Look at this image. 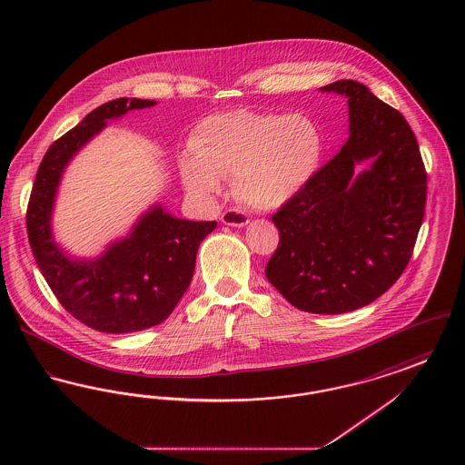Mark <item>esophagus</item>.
Instances as JSON below:
<instances>
[{"mask_svg": "<svg viewBox=\"0 0 465 465\" xmlns=\"http://www.w3.org/2000/svg\"><path fill=\"white\" fill-rule=\"evenodd\" d=\"M222 222L228 226H245L249 223V216L243 213L242 209L232 207L223 213Z\"/></svg>", "mask_w": 465, "mask_h": 465, "instance_id": "obj_1", "label": "esophagus"}]
</instances>
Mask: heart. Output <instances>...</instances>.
<instances>
[{
	"instance_id": "obj_1",
	"label": "heart",
	"mask_w": 465,
	"mask_h": 465,
	"mask_svg": "<svg viewBox=\"0 0 465 465\" xmlns=\"http://www.w3.org/2000/svg\"><path fill=\"white\" fill-rule=\"evenodd\" d=\"M192 152L179 160L184 186L200 197L222 192V177L235 176L239 197L273 209L294 199L322 160V135L302 113L237 110L202 120Z\"/></svg>"
}]
</instances>
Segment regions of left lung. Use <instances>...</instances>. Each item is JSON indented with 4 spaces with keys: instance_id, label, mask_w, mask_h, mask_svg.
Instances as JSON below:
<instances>
[{
    "instance_id": "8db88e82",
    "label": "left lung",
    "mask_w": 465,
    "mask_h": 465,
    "mask_svg": "<svg viewBox=\"0 0 465 465\" xmlns=\"http://www.w3.org/2000/svg\"><path fill=\"white\" fill-rule=\"evenodd\" d=\"M322 90L349 99L351 137L272 216L279 245L265 273L292 307L331 315L370 305L401 277L423 220L427 173L398 110L355 80ZM368 157L372 167L351 185L354 163Z\"/></svg>"
}]
</instances>
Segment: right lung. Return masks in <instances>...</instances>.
I'll return each instance as SVG.
<instances>
[{"label": "right lung", "instance_id": "add662e5", "mask_svg": "<svg viewBox=\"0 0 465 465\" xmlns=\"http://www.w3.org/2000/svg\"><path fill=\"white\" fill-rule=\"evenodd\" d=\"M153 104L120 97L90 111L46 150L27 203L29 245L46 284L74 319L97 331H141L163 322L192 282L200 242L218 224L177 220L155 207L95 262H71L52 241V203L69 158L110 118Z\"/></svg>", "mask_w": 465, "mask_h": 465}]
</instances>
